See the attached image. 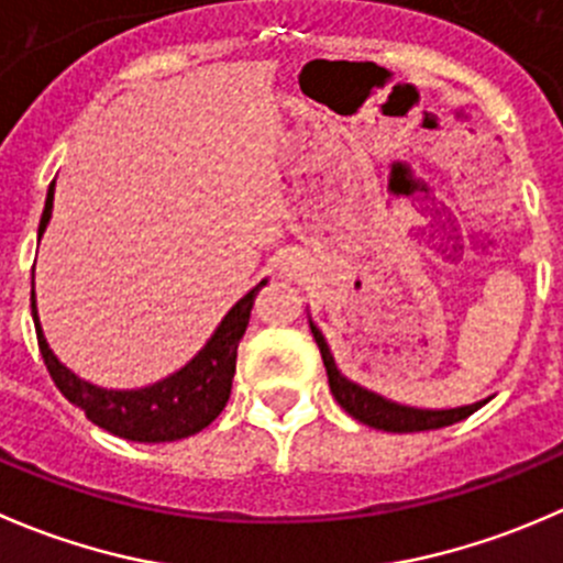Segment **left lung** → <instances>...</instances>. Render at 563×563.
Masks as SVG:
<instances>
[{
  "instance_id": "8db88e82",
  "label": "left lung",
  "mask_w": 563,
  "mask_h": 563,
  "mask_svg": "<svg viewBox=\"0 0 563 563\" xmlns=\"http://www.w3.org/2000/svg\"><path fill=\"white\" fill-rule=\"evenodd\" d=\"M310 332L316 338V346H319L321 360H324L327 379H330V390L335 396V401L352 415L354 420L365 423L371 429H382V432H427V429H443L451 423H460L467 415H473L476 409H482L484 404L493 396L482 398V401L462 404V407H449V409H427V407H409V404H398L393 398L379 396V393L368 390V387L357 385L354 379H349L341 368H338L335 357H332V349L327 343L324 332L316 327V321L308 313Z\"/></svg>"
}]
</instances>
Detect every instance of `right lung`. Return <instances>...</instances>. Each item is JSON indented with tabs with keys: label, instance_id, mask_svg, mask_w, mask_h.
Here are the masks:
<instances>
[{
	"label": "right lung",
	"instance_id": "right-lung-1",
	"mask_svg": "<svg viewBox=\"0 0 563 563\" xmlns=\"http://www.w3.org/2000/svg\"><path fill=\"white\" fill-rule=\"evenodd\" d=\"M54 209V184L46 192V206H43L41 225H37V244L46 233L48 220ZM269 283L264 277L255 283L217 324L209 341L198 349L189 363L162 379L151 382L143 387H131V390H114V387L92 385L81 379L79 374L59 363L57 354L48 346L43 335L41 316H37L35 299V269H32V321H35L37 343H41L43 363L52 374L54 385L59 387L68 401H74L96 427L107 429L109 434L134 443H173L198 434L206 429L217 415L225 409L231 398L233 374H236V349L247 330L250 310H253L255 297L261 288Z\"/></svg>",
	"mask_w": 563,
	"mask_h": 563
}]
</instances>
